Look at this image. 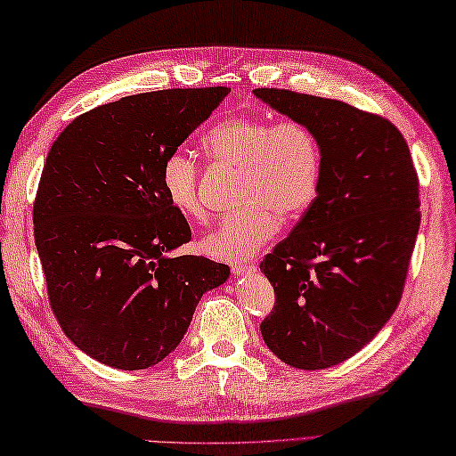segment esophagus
<instances>
[{
	"mask_svg": "<svg viewBox=\"0 0 456 456\" xmlns=\"http://www.w3.org/2000/svg\"><path fill=\"white\" fill-rule=\"evenodd\" d=\"M231 270H233L235 276H243V274L255 273L256 266L253 263H235V265H231Z\"/></svg>",
	"mask_w": 456,
	"mask_h": 456,
	"instance_id": "1",
	"label": "esophagus"
}]
</instances>
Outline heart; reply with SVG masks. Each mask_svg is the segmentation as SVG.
I'll return each instance as SVG.
<instances>
[{
	"mask_svg": "<svg viewBox=\"0 0 456 456\" xmlns=\"http://www.w3.org/2000/svg\"><path fill=\"white\" fill-rule=\"evenodd\" d=\"M201 149L209 162L240 170L237 200L243 208L223 216L200 243L211 258L237 263L256 253L276 235L280 217H302L319 196L323 149L304 121L225 119L203 134ZM159 176L164 196L182 216L206 219L201 168L190 152H168Z\"/></svg>",
	"mask_w": 456,
	"mask_h": 456,
	"instance_id": "b5f03b06",
	"label": "heart"
}]
</instances>
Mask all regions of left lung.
<instances>
[{
  "label": "left lung",
  "mask_w": 456,
  "mask_h": 456,
  "mask_svg": "<svg viewBox=\"0 0 456 456\" xmlns=\"http://www.w3.org/2000/svg\"><path fill=\"white\" fill-rule=\"evenodd\" d=\"M255 94L322 141L317 200L260 263L276 297L260 323L266 346L322 370L370 343L400 304L421 221L418 170L382 115L292 90Z\"/></svg>",
  "instance_id": "left-lung-1"
}]
</instances>
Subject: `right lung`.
<instances>
[{"instance_id":"right-lung-1","label":"right lung","mask_w":456,"mask_h":456,"mask_svg":"<svg viewBox=\"0 0 456 456\" xmlns=\"http://www.w3.org/2000/svg\"><path fill=\"white\" fill-rule=\"evenodd\" d=\"M229 94L225 86L127 95L78 115L48 151L33 201L48 304L70 341L121 370L168 356L229 266L167 256L191 240L160 164Z\"/></svg>"}]
</instances>
